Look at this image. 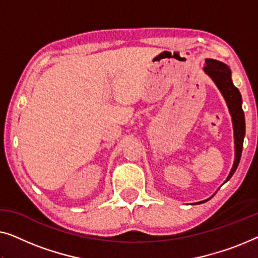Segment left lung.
I'll use <instances>...</instances> for the list:
<instances>
[{
  "instance_id": "8db88e82",
  "label": "left lung",
  "mask_w": 258,
  "mask_h": 258,
  "mask_svg": "<svg viewBox=\"0 0 258 258\" xmlns=\"http://www.w3.org/2000/svg\"><path fill=\"white\" fill-rule=\"evenodd\" d=\"M204 73L214 81L221 94L223 95L225 102L229 108V112L231 115L232 126H234V139H235V161L232 168L229 172L225 182L231 178L236 169L238 167L239 160H241L242 149H243V140L245 135V118L244 112L242 109V96L239 90L234 86L231 80L230 68L224 63L213 58L206 59V66H204ZM208 200L202 201L199 203H204Z\"/></svg>"
}]
</instances>
